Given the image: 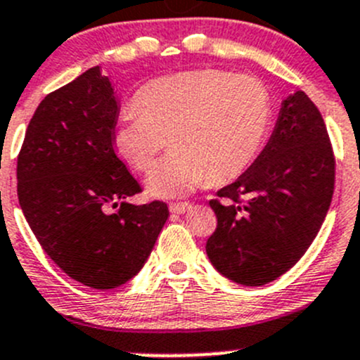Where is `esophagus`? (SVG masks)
I'll list each match as a JSON object with an SVG mask.
<instances>
[{
  "mask_svg": "<svg viewBox=\"0 0 360 360\" xmlns=\"http://www.w3.org/2000/svg\"><path fill=\"white\" fill-rule=\"evenodd\" d=\"M169 209H170V212H174V214H184V212H188V210L191 209V203L176 202V203H170Z\"/></svg>",
  "mask_w": 360,
  "mask_h": 360,
  "instance_id": "obj_1",
  "label": "esophagus"
}]
</instances>
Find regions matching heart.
I'll list each match as a JSON object with an SVG mask.
<instances>
[{"instance_id":"1","label":"heart","mask_w":360,"mask_h":360,"mask_svg":"<svg viewBox=\"0 0 360 360\" xmlns=\"http://www.w3.org/2000/svg\"><path fill=\"white\" fill-rule=\"evenodd\" d=\"M135 108L120 112L115 148L139 172L160 151L146 190L179 198L207 181L237 179L259 153L271 120V97L261 79L221 69H193L151 79L137 90Z\"/></svg>"}]
</instances>
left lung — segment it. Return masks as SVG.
I'll list each match as a JSON object with an SVG mask.
<instances>
[{"label":"left lung","instance_id":"1","mask_svg":"<svg viewBox=\"0 0 360 360\" xmlns=\"http://www.w3.org/2000/svg\"><path fill=\"white\" fill-rule=\"evenodd\" d=\"M335 191L328 129L310 97L282 101L266 146L237 181L210 200L217 228L205 250L212 266L242 285L284 275L317 237Z\"/></svg>","mask_w":360,"mask_h":360}]
</instances>
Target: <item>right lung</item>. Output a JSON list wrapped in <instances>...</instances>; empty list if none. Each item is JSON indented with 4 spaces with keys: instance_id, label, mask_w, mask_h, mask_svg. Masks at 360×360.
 I'll return each instance as SVG.
<instances>
[{
    "instance_id": "right-lung-1",
    "label": "right lung",
    "mask_w": 360,
    "mask_h": 360,
    "mask_svg": "<svg viewBox=\"0 0 360 360\" xmlns=\"http://www.w3.org/2000/svg\"><path fill=\"white\" fill-rule=\"evenodd\" d=\"M118 112L110 78L90 68L39 103L17 158L32 233L64 274L94 289L139 274L169 217L163 202H127L141 186L116 155Z\"/></svg>"
}]
</instances>
